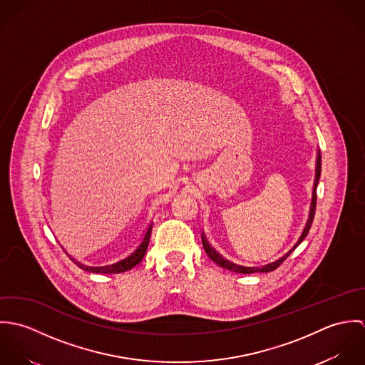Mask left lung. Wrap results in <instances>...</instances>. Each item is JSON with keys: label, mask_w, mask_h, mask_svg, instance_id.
Wrapping results in <instances>:
<instances>
[{"label": "left lung", "mask_w": 365, "mask_h": 365, "mask_svg": "<svg viewBox=\"0 0 365 365\" xmlns=\"http://www.w3.org/2000/svg\"><path fill=\"white\" fill-rule=\"evenodd\" d=\"M320 171H322V156H320V150L317 149V156H316V170H314V182H313V191H312V202H311V210H309V217L307 220V225L298 239V242L292 246V249H289L282 257L277 259L275 261H271L268 264H264L260 267H246V265H240V264H235L232 261L226 260L222 255H219L210 245H209L207 237H205V233L202 232V246L205 249V253L208 255L209 259L212 261H215L217 265H220L222 268H226L229 271H233V272H240V274H252V272H269V271H274L275 268H278V265H281V262L285 260L304 240L305 237L308 236L309 233V229L312 226L313 217H314V210H316V188H317V184H319V180H320Z\"/></svg>", "instance_id": "obj_1"}]
</instances>
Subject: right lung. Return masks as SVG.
Listing matches in <instances>:
<instances>
[{"instance_id":"add662e5","label":"right lung","mask_w":365,"mask_h":365,"mask_svg":"<svg viewBox=\"0 0 365 365\" xmlns=\"http://www.w3.org/2000/svg\"><path fill=\"white\" fill-rule=\"evenodd\" d=\"M152 227H153V222H150L145 232L142 233L140 239L138 240V243L135 245V247L125 255L123 257L118 259L116 261H112L106 265H86L80 261L74 260L71 257V260L74 261L81 269L88 271V272H98V274H118V272H125L130 268H133L135 265H138L140 261L143 260L145 253L148 250L149 246V240H150V235H152Z\"/></svg>"}]
</instances>
